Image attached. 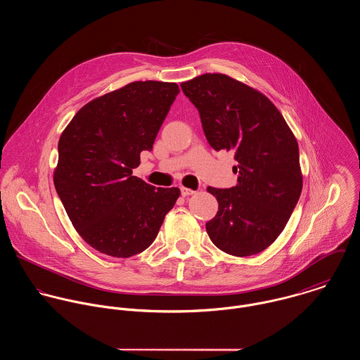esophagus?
Returning a JSON list of instances; mask_svg holds the SVG:
<instances>
[{"label":"esophagus","instance_id":"1","mask_svg":"<svg viewBox=\"0 0 360 360\" xmlns=\"http://www.w3.org/2000/svg\"><path fill=\"white\" fill-rule=\"evenodd\" d=\"M180 191H181V195H183V197H188V195L195 194V191H194V190L187 188V187H180Z\"/></svg>","mask_w":360,"mask_h":360}]
</instances>
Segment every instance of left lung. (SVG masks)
<instances>
[{"label": "left lung", "mask_w": 360, "mask_h": 360, "mask_svg": "<svg viewBox=\"0 0 360 360\" xmlns=\"http://www.w3.org/2000/svg\"><path fill=\"white\" fill-rule=\"evenodd\" d=\"M180 86L210 147L233 151L238 162L237 186L207 187L219 202L207 236L226 254H259L281 234L302 191L297 139L274 103L227 75L205 73Z\"/></svg>", "instance_id": "left-lung-1"}]
</instances>
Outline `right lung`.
<instances>
[{
    "label": "right lung",
    "instance_id": "obj_1",
    "mask_svg": "<svg viewBox=\"0 0 360 360\" xmlns=\"http://www.w3.org/2000/svg\"><path fill=\"white\" fill-rule=\"evenodd\" d=\"M179 93L176 83H129L86 103L60 134L55 190L76 231L101 254L147 250L180 197L177 187L133 176Z\"/></svg>",
    "mask_w": 360,
    "mask_h": 360
}]
</instances>
